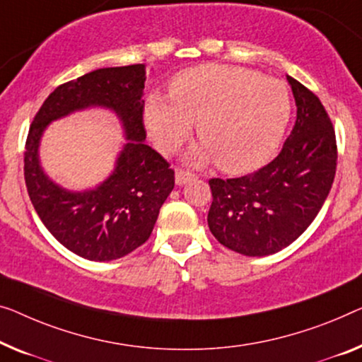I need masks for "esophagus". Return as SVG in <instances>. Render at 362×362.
Masks as SVG:
<instances>
[{
    "label": "esophagus",
    "mask_w": 362,
    "mask_h": 362,
    "mask_svg": "<svg viewBox=\"0 0 362 362\" xmlns=\"http://www.w3.org/2000/svg\"><path fill=\"white\" fill-rule=\"evenodd\" d=\"M193 179H195V174H192V172H188V170H177V174H175L177 185H185L187 182H190Z\"/></svg>",
    "instance_id": "34e87169"
}]
</instances>
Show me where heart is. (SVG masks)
<instances>
[{
	"label": "heart",
	"instance_id": "heart-1",
	"mask_svg": "<svg viewBox=\"0 0 362 362\" xmlns=\"http://www.w3.org/2000/svg\"><path fill=\"white\" fill-rule=\"evenodd\" d=\"M291 115L288 89L276 79L229 64H199L175 74L169 99L153 94L144 105L148 132L170 154L190 138L197 123L204 148L192 159H214L229 174L267 164L281 143Z\"/></svg>",
	"mask_w": 362,
	"mask_h": 362
}]
</instances>
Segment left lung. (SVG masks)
I'll return each mask as SVG.
<instances>
[{"label":"left lung","mask_w":362,"mask_h":362,"mask_svg":"<svg viewBox=\"0 0 362 362\" xmlns=\"http://www.w3.org/2000/svg\"><path fill=\"white\" fill-rule=\"evenodd\" d=\"M298 107L294 128L272 163L237 179H211L208 226L247 257L276 253L309 228L337 172V138L319 97L288 76Z\"/></svg>","instance_id":"8db88e82"}]
</instances>
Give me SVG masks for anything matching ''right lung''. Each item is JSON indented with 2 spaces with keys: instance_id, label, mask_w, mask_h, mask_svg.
<instances>
[{
  "instance_id": "obj_1",
  "label": "right lung",
  "mask_w": 362,
  "mask_h": 362,
  "mask_svg": "<svg viewBox=\"0 0 362 362\" xmlns=\"http://www.w3.org/2000/svg\"><path fill=\"white\" fill-rule=\"evenodd\" d=\"M144 81L146 64L100 68L68 81L47 97L27 134L24 179L30 202L50 234L88 260H117L143 245L174 188L170 164L144 144ZM88 106L115 111L129 141L109 180L94 191L69 192L42 174L40 138L50 121Z\"/></svg>"
}]
</instances>
